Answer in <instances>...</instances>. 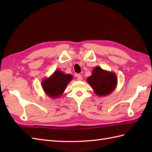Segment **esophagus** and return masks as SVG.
I'll use <instances>...</instances> for the list:
<instances>
[{
	"instance_id": "obj_1",
	"label": "esophagus",
	"mask_w": 152,
	"mask_h": 152,
	"mask_svg": "<svg viewBox=\"0 0 152 152\" xmlns=\"http://www.w3.org/2000/svg\"><path fill=\"white\" fill-rule=\"evenodd\" d=\"M77 80H78V81H82V76L80 75V74H78V75H77Z\"/></svg>"
}]
</instances>
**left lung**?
I'll list each match as a JSON object with an SVG mask.
<instances>
[{
  "label": "left lung",
  "instance_id": "1",
  "mask_svg": "<svg viewBox=\"0 0 152 152\" xmlns=\"http://www.w3.org/2000/svg\"><path fill=\"white\" fill-rule=\"evenodd\" d=\"M87 82L96 95L106 96L114 91L117 87L118 79L115 72L103 70L97 66L93 70Z\"/></svg>",
  "mask_w": 152,
  "mask_h": 152
}]
</instances>
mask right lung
I'll use <instances>...</instances> for the list:
<instances>
[{
    "label": "right lung",
    "mask_w": 152,
    "mask_h": 152,
    "mask_svg": "<svg viewBox=\"0 0 152 152\" xmlns=\"http://www.w3.org/2000/svg\"><path fill=\"white\" fill-rule=\"evenodd\" d=\"M72 78L71 74L56 70L50 77L42 80L41 84L46 95L51 99H57L63 94Z\"/></svg>",
    "instance_id": "right-lung-1"
}]
</instances>
